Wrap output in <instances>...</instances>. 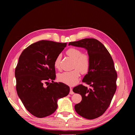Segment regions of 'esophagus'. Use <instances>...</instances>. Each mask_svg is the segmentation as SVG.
Listing matches in <instances>:
<instances>
[{
    "label": "esophagus",
    "mask_w": 135,
    "mask_h": 135,
    "mask_svg": "<svg viewBox=\"0 0 135 135\" xmlns=\"http://www.w3.org/2000/svg\"><path fill=\"white\" fill-rule=\"evenodd\" d=\"M70 94H71V95H73V94H74V92L73 91L72 88H71V87H70Z\"/></svg>",
    "instance_id": "34e87169"
}]
</instances>
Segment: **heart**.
<instances>
[{
    "instance_id": "b5f03b06",
    "label": "heart",
    "mask_w": 135,
    "mask_h": 135,
    "mask_svg": "<svg viewBox=\"0 0 135 135\" xmlns=\"http://www.w3.org/2000/svg\"><path fill=\"white\" fill-rule=\"evenodd\" d=\"M66 53L67 55L74 60L73 68L75 69L59 73L57 79L60 82L69 85H74L79 80L80 73L85 74L89 71L91 67V60L88 55L82 54V51L76 48H69ZM61 58V54H59L56 56L54 61L55 68L60 69Z\"/></svg>"
}]
</instances>
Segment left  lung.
Wrapping results in <instances>:
<instances>
[{"instance_id":"8db88e82","label":"left lung","mask_w":135,"mask_h":135,"mask_svg":"<svg viewBox=\"0 0 135 135\" xmlns=\"http://www.w3.org/2000/svg\"><path fill=\"white\" fill-rule=\"evenodd\" d=\"M70 45L86 49L91 60L90 69L82 81L92 88L82 84L73 88V92L82 97L75 110L84 118L95 119L107 110L116 91L117 73L113 59L104 45L95 39L85 38L70 42Z\"/></svg>"}]
</instances>
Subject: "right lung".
I'll list each match as a JSON object with an SVG mask.
<instances>
[{
  "mask_svg": "<svg viewBox=\"0 0 135 135\" xmlns=\"http://www.w3.org/2000/svg\"><path fill=\"white\" fill-rule=\"evenodd\" d=\"M66 46L65 43L40 40L30 45L20 56L15 69L16 90L24 107L35 117L54 113L58 99L70 92L68 85L54 81L55 58Z\"/></svg>",
  "mask_w": 135,
  "mask_h": 135,
  "instance_id": "1",
  "label": "right lung"
}]
</instances>
